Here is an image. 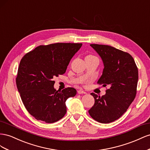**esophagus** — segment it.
Instances as JSON below:
<instances>
[{"label":"esophagus","instance_id":"34e87169","mask_svg":"<svg viewBox=\"0 0 150 150\" xmlns=\"http://www.w3.org/2000/svg\"><path fill=\"white\" fill-rule=\"evenodd\" d=\"M78 93H79V94H82V93L85 94V93H87V92L83 91V90H79V91H78Z\"/></svg>","mask_w":150,"mask_h":150}]
</instances>
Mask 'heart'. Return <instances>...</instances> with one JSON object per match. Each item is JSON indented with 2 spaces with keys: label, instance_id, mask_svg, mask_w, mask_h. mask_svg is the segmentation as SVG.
Here are the masks:
<instances>
[{
  "label": "heart",
  "instance_id": "obj_1",
  "mask_svg": "<svg viewBox=\"0 0 150 150\" xmlns=\"http://www.w3.org/2000/svg\"><path fill=\"white\" fill-rule=\"evenodd\" d=\"M87 57H93V56H92V55H88Z\"/></svg>",
  "mask_w": 150,
  "mask_h": 150
}]
</instances>
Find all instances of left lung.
Masks as SVG:
<instances>
[{
    "label": "left lung",
    "instance_id": "left-lung-1",
    "mask_svg": "<svg viewBox=\"0 0 150 150\" xmlns=\"http://www.w3.org/2000/svg\"><path fill=\"white\" fill-rule=\"evenodd\" d=\"M101 57L104 68L97 83L108 85L104 96L91 93L95 103L88 110L97 122L109 123L121 117L136 95L138 70L128 53L104 45H90Z\"/></svg>",
    "mask_w": 150,
    "mask_h": 150
}]
</instances>
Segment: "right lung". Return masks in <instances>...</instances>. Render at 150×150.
I'll return each mask as SVG.
<instances>
[{
	"instance_id": "add662e5",
	"label": "right lung",
	"mask_w": 150,
	"mask_h": 150,
	"mask_svg": "<svg viewBox=\"0 0 150 150\" xmlns=\"http://www.w3.org/2000/svg\"><path fill=\"white\" fill-rule=\"evenodd\" d=\"M82 45L64 42L41 45L21 59L16 80L17 88L25 109L37 120L53 123L65 115V102L74 97L76 91L72 87L57 91L53 79L65 74Z\"/></svg>"
}]
</instances>
